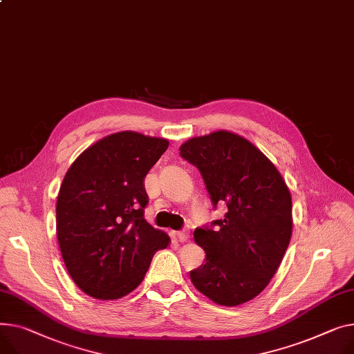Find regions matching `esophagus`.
<instances>
[{"label": "esophagus", "instance_id": "34e87169", "mask_svg": "<svg viewBox=\"0 0 354 354\" xmlns=\"http://www.w3.org/2000/svg\"><path fill=\"white\" fill-rule=\"evenodd\" d=\"M174 236L179 241V242H186L187 239H189V232L187 230H179V232H175Z\"/></svg>", "mask_w": 354, "mask_h": 354}]
</instances>
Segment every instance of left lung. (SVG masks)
<instances>
[{
  "label": "left lung",
  "instance_id": "8db88e82",
  "mask_svg": "<svg viewBox=\"0 0 354 354\" xmlns=\"http://www.w3.org/2000/svg\"><path fill=\"white\" fill-rule=\"evenodd\" d=\"M180 156L196 167L223 219L194 232L205 265L191 270L194 286L222 306L256 297L279 269L292 236V196L274 165L248 139L227 131L192 138Z\"/></svg>",
  "mask_w": 354,
  "mask_h": 354
}]
</instances>
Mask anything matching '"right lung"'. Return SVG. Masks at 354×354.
Returning a JSON list of instances; mask_svg holds the SVG:
<instances>
[{
	"label": "right lung",
	"instance_id": "obj_1",
	"mask_svg": "<svg viewBox=\"0 0 354 354\" xmlns=\"http://www.w3.org/2000/svg\"><path fill=\"white\" fill-rule=\"evenodd\" d=\"M163 138L124 131L85 149L65 174L57 199V236L64 263L86 295L113 300L135 290L165 232L144 218V179L168 149Z\"/></svg>",
	"mask_w": 354,
	"mask_h": 354
}]
</instances>
